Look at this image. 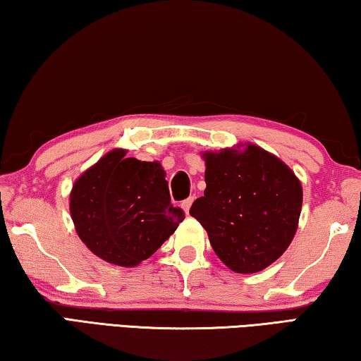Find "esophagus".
Returning <instances> with one entry per match:
<instances>
[{
	"instance_id": "esophagus-1",
	"label": "esophagus",
	"mask_w": 361,
	"mask_h": 361,
	"mask_svg": "<svg viewBox=\"0 0 361 361\" xmlns=\"http://www.w3.org/2000/svg\"><path fill=\"white\" fill-rule=\"evenodd\" d=\"M192 202H194V197H188L186 200H183L181 202V207H183V210H185L186 213L189 212V209H191V205H192Z\"/></svg>"
}]
</instances>
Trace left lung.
Listing matches in <instances>:
<instances>
[{
	"label": "left lung",
	"instance_id": "obj_1",
	"mask_svg": "<svg viewBox=\"0 0 361 361\" xmlns=\"http://www.w3.org/2000/svg\"><path fill=\"white\" fill-rule=\"evenodd\" d=\"M202 197L191 216L204 226L212 248L231 271L259 272L277 261L296 234L302 186L277 156L253 143L204 151Z\"/></svg>",
	"mask_w": 361,
	"mask_h": 361
}]
</instances>
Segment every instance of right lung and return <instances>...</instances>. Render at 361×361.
I'll list each match as a JSON object with an SVG mask.
<instances>
[{
    "instance_id": "obj_1",
    "label": "right lung",
    "mask_w": 361,
    "mask_h": 361,
    "mask_svg": "<svg viewBox=\"0 0 361 361\" xmlns=\"http://www.w3.org/2000/svg\"><path fill=\"white\" fill-rule=\"evenodd\" d=\"M108 151L79 175L70 192V213L79 239L116 266L148 259L185 219L170 202L166 172L159 162Z\"/></svg>"
}]
</instances>
